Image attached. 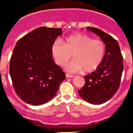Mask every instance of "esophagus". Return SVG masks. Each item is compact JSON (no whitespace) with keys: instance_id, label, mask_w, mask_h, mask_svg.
I'll return each mask as SVG.
<instances>
[{"instance_id":"1","label":"esophagus","mask_w":133,"mask_h":133,"mask_svg":"<svg viewBox=\"0 0 133 133\" xmlns=\"http://www.w3.org/2000/svg\"><path fill=\"white\" fill-rule=\"evenodd\" d=\"M66 77H69V78H71V77H73L74 76L73 75H70V74H66Z\"/></svg>"}]
</instances>
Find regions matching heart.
<instances>
[{"instance_id": "obj_1", "label": "heart", "mask_w": 133, "mask_h": 133, "mask_svg": "<svg viewBox=\"0 0 133 133\" xmlns=\"http://www.w3.org/2000/svg\"><path fill=\"white\" fill-rule=\"evenodd\" d=\"M51 52L56 63L65 65L72 54L74 59L65 66L70 72L83 70L85 73L93 72L101 64L105 52V45L100 40L92 39L86 34H76L66 37L63 44L56 41L52 43Z\"/></svg>"}]
</instances>
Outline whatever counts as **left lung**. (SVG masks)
Here are the masks:
<instances>
[{
    "instance_id": "1",
    "label": "left lung",
    "mask_w": 133,
    "mask_h": 133,
    "mask_svg": "<svg viewBox=\"0 0 133 133\" xmlns=\"http://www.w3.org/2000/svg\"><path fill=\"white\" fill-rule=\"evenodd\" d=\"M87 30L99 36L105 44V54L101 64L90 74L84 76L85 83L78 90L79 96L88 102L99 105L112 98L119 88L123 70V56L118 42L99 29Z\"/></svg>"
}]
</instances>
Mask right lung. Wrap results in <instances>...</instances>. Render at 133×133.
Wrapping results in <instances>:
<instances>
[{"mask_svg": "<svg viewBox=\"0 0 133 133\" xmlns=\"http://www.w3.org/2000/svg\"><path fill=\"white\" fill-rule=\"evenodd\" d=\"M62 34V28L41 26L16 43L10 74L16 94L25 102L39 105L50 101L66 78L51 52L52 43Z\"/></svg>", "mask_w": 133, "mask_h": 133, "instance_id": "add662e5", "label": "right lung"}]
</instances>
